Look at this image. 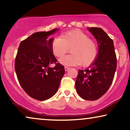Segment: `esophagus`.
Returning a JSON list of instances; mask_svg holds the SVG:
<instances>
[{
  "label": "esophagus",
  "mask_w": 130,
  "mask_h": 130,
  "mask_svg": "<svg viewBox=\"0 0 130 130\" xmlns=\"http://www.w3.org/2000/svg\"><path fill=\"white\" fill-rule=\"evenodd\" d=\"M69 69H70V67H69L64 66V70H66V71H67V70H69Z\"/></svg>",
  "instance_id": "1"
}]
</instances>
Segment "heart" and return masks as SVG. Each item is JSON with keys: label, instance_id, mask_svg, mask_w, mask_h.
I'll use <instances>...</instances> for the list:
<instances>
[{"label": "heart", "instance_id": "obj_1", "mask_svg": "<svg viewBox=\"0 0 130 130\" xmlns=\"http://www.w3.org/2000/svg\"><path fill=\"white\" fill-rule=\"evenodd\" d=\"M52 51L57 57H61L71 49L72 54L66 55L59 60L66 66L82 64L88 66L94 63L98 56V48L94 40L80 30H72L61 37L53 40Z\"/></svg>", "mask_w": 130, "mask_h": 130}]
</instances>
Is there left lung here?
<instances>
[{
    "label": "left lung",
    "instance_id": "1",
    "mask_svg": "<svg viewBox=\"0 0 130 130\" xmlns=\"http://www.w3.org/2000/svg\"><path fill=\"white\" fill-rule=\"evenodd\" d=\"M97 41L98 56L89 69L79 70L75 82L81 98L95 100L109 90L113 80L117 61L113 42L101 28H88Z\"/></svg>",
    "mask_w": 130,
    "mask_h": 130
}]
</instances>
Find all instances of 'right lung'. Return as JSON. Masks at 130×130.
<instances>
[{
  "label": "right lung",
  "mask_w": 130,
  "mask_h": 130,
  "mask_svg": "<svg viewBox=\"0 0 130 130\" xmlns=\"http://www.w3.org/2000/svg\"><path fill=\"white\" fill-rule=\"evenodd\" d=\"M58 28L33 33L20 43L15 61L18 82L24 91L36 100L52 97L58 90L65 73L52 51L54 39H49ZM55 63V66H49Z\"/></svg>",
  "instance_id": "1"
}]
</instances>
